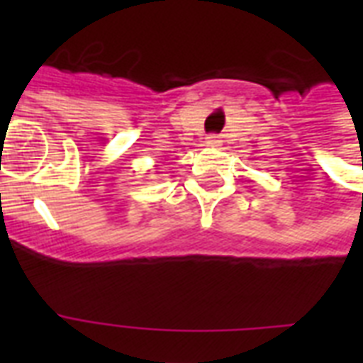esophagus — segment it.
Instances as JSON below:
<instances>
[{"mask_svg": "<svg viewBox=\"0 0 363 363\" xmlns=\"http://www.w3.org/2000/svg\"><path fill=\"white\" fill-rule=\"evenodd\" d=\"M207 145H209V147H216V145H218V137H215V135H211V137H207Z\"/></svg>", "mask_w": 363, "mask_h": 363, "instance_id": "1", "label": "esophagus"}]
</instances>
